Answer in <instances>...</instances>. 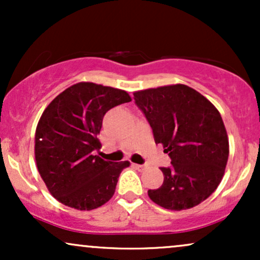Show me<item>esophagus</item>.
<instances>
[{
  "label": "esophagus",
  "instance_id": "obj_1",
  "mask_svg": "<svg viewBox=\"0 0 260 260\" xmlns=\"http://www.w3.org/2000/svg\"><path fill=\"white\" fill-rule=\"evenodd\" d=\"M133 166H134V168H136V169H138L139 171H143V170L147 169V166H145V165H138V164H133Z\"/></svg>",
  "mask_w": 260,
  "mask_h": 260
}]
</instances>
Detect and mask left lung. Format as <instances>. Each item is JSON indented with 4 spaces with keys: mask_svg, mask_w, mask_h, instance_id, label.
<instances>
[{
    "mask_svg": "<svg viewBox=\"0 0 260 260\" xmlns=\"http://www.w3.org/2000/svg\"><path fill=\"white\" fill-rule=\"evenodd\" d=\"M134 101L153 129L156 144L171 159L161 168L164 183L149 189L154 203L186 210L213 194L229 159V138L221 115L201 92L184 84L134 92Z\"/></svg>",
    "mask_w": 260,
    "mask_h": 260,
    "instance_id": "8db88e82",
    "label": "left lung"
}]
</instances>
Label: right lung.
<instances>
[{
    "label": "right lung",
    "instance_id": "1",
    "mask_svg": "<svg viewBox=\"0 0 260 260\" xmlns=\"http://www.w3.org/2000/svg\"><path fill=\"white\" fill-rule=\"evenodd\" d=\"M132 100L127 91L90 82L66 89L45 109L35 132L38 171L52 197L77 210H92L115 193L128 161H105L92 151L105 113Z\"/></svg>",
    "mask_w": 260,
    "mask_h": 260
}]
</instances>
